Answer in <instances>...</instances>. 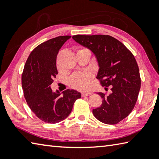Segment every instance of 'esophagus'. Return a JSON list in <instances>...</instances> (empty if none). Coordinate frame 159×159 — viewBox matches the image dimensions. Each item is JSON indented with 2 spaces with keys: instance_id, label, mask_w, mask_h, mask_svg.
Here are the masks:
<instances>
[{
  "instance_id": "esophagus-1",
  "label": "esophagus",
  "mask_w": 159,
  "mask_h": 159,
  "mask_svg": "<svg viewBox=\"0 0 159 159\" xmlns=\"http://www.w3.org/2000/svg\"><path fill=\"white\" fill-rule=\"evenodd\" d=\"M81 95H82V97L89 96V95H92V93H90V92H83Z\"/></svg>"
}]
</instances>
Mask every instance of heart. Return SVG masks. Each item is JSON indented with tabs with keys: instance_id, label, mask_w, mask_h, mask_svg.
Instances as JSON below:
<instances>
[{
	"instance_id": "1",
	"label": "heart",
	"mask_w": 159,
	"mask_h": 159,
	"mask_svg": "<svg viewBox=\"0 0 159 159\" xmlns=\"http://www.w3.org/2000/svg\"><path fill=\"white\" fill-rule=\"evenodd\" d=\"M93 75L89 71L75 73L69 78L68 83L70 87L79 90H84L88 88Z\"/></svg>"
}]
</instances>
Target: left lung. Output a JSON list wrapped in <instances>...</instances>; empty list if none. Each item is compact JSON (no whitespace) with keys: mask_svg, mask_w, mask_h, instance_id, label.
Segmentation results:
<instances>
[{"mask_svg":"<svg viewBox=\"0 0 159 159\" xmlns=\"http://www.w3.org/2000/svg\"><path fill=\"white\" fill-rule=\"evenodd\" d=\"M72 39L92 51L99 66L96 78L102 86H111L109 95L98 93L102 104L93 110V115L106 124H116L133 111L140 89L134 57L121 42L108 35H76Z\"/></svg>","mask_w":159,"mask_h":159,"instance_id":"obj_1","label":"left lung"}]
</instances>
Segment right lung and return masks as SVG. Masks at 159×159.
Instances as JSON below:
<instances>
[{"instance_id":"obj_1","label":"right lung","mask_w":159,"mask_h":159,"mask_svg":"<svg viewBox=\"0 0 159 159\" xmlns=\"http://www.w3.org/2000/svg\"><path fill=\"white\" fill-rule=\"evenodd\" d=\"M71 36H61L45 41L34 49L26 61L21 85L29 108L41 120L57 123L71 112L81 94L75 90L53 92L50 85L58 74L56 60L59 50Z\"/></svg>"}]
</instances>
